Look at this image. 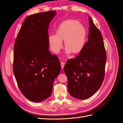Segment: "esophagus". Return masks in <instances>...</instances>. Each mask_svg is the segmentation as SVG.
Masks as SVG:
<instances>
[{
  "label": "esophagus",
  "instance_id": "obj_1",
  "mask_svg": "<svg viewBox=\"0 0 123 123\" xmlns=\"http://www.w3.org/2000/svg\"><path fill=\"white\" fill-rule=\"evenodd\" d=\"M65 65V62H61V67H62V69H63V68H64Z\"/></svg>",
  "mask_w": 123,
  "mask_h": 123
}]
</instances>
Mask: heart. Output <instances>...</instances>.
I'll return each mask as SVG.
<instances>
[{"mask_svg":"<svg viewBox=\"0 0 123 123\" xmlns=\"http://www.w3.org/2000/svg\"><path fill=\"white\" fill-rule=\"evenodd\" d=\"M87 32L86 28L78 20L69 19L60 24L55 31V35L49 37L51 49L58 53L62 48V42L67 54H78L82 51L86 44Z\"/></svg>","mask_w":123,"mask_h":123,"instance_id":"b5f03b06","label":"heart"}]
</instances>
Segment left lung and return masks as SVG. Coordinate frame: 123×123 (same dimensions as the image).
Instances as JSON below:
<instances>
[{"label":"left lung","mask_w":123,"mask_h":123,"mask_svg":"<svg viewBox=\"0 0 123 123\" xmlns=\"http://www.w3.org/2000/svg\"><path fill=\"white\" fill-rule=\"evenodd\" d=\"M88 40L82 51L68 60L64 71L71 96L86 99L98 91L103 83L106 54L102 34L89 17Z\"/></svg>","instance_id":"obj_1"}]
</instances>
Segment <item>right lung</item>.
<instances>
[{
	"instance_id": "add662e5",
	"label": "right lung",
	"mask_w": 123,
	"mask_h": 123,
	"mask_svg": "<svg viewBox=\"0 0 123 123\" xmlns=\"http://www.w3.org/2000/svg\"><path fill=\"white\" fill-rule=\"evenodd\" d=\"M55 14L50 11L27 17L15 42L14 74L21 92L33 102L51 96L61 70L58 57L48 50L49 25Z\"/></svg>"
}]
</instances>
